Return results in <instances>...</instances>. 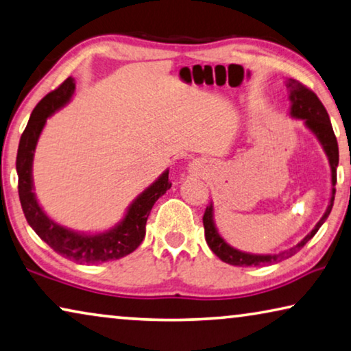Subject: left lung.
<instances>
[{
	"label": "left lung",
	"mask_w": 351,
	"mask_h": 351,
	"mask_svg": "<svg viewBox=\"0 0 351 351\" xmlns=\"http://www.w3.org/2000/svg\"><path fill=\"white\" fill-rule=\"evenodd\" d=\"M287 91H289V101H290V117L296 119H302L304 125L311 132L315 135L318 142H320L323 151L328 156L329 167H331V198H329V205L326 208L325 214H323L320 221L317 222V226L312 228L311 233H307L304 238L301 239L296 245H293L291 249H287L284 252L279 254H249L238 250L230 245L221 234H219L216 223H214V206L213 203L206 206L205 216H203V227H205V239L209 245V249L217 255L222 261H226L228 265L233 266H265V265H273L277 261H282L285 258L295 255L298 250L304 247V244L313 238V234L318 232L323 223L331 213L334 205V195H336V186L337 181V164H339V146L336 135H334L331 121H329L326 108L323 107L320 99L317 97V94L311 91L309 88H306L302 83L298 80L289 78L285 82Z\"/></svg>",
	"instance_id": "left-lung-1"
}]
</instances>
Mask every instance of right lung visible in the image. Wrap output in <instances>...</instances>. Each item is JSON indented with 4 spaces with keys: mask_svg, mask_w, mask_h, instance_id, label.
<instances>
[{
    "mask_svg": "<svg viewBox=\"0 0 351 351\" xmlns=\"http://www.w3.org/2000/svg\"><path fill=\"white\" fill-rule=\"evenodd\" d=\"M75 80L66 78L55 91L47 94L34 107L29 121L20 137L17 151L19 197L23 214L29 227L38 233L42 241L50 245L55 252L77 263L97 265L110 260L123 258L142 244L146 233V221L158 198L170 189L169 170H165L153 184L137 195L130 203L124 217L117 226L99 233L75 232L56 223L40 208L34 193L33 184V159L34 151L47 118L58 112L74 96Z\"/></svg>",
    "mask_w": 351,
    "mask_h": 351,
    "instance_id": "add662e5",
    "label": "right lung"
}]
</instances>
